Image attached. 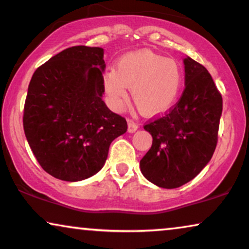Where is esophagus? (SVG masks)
I'll use <instances>...</instances> for the list:
<instances>
[{
	"label": "esophagus",
	"mask_w": 249,
	"mask_h": 249,
	"mask_svg": "<svg viewBox=\"0 0 249 249\" xmlns=\"http://www.w3.org/2000/svg\"><path fill=\"white\" fill-rule=\"evenodd\" d=\"M139 125L136 124L134 120H128V131L129 132H134L138 129Z\"/></svg>",
	"instance_id": "esophagus-1"
}]
</instances>
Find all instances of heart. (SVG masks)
<instances>
[{
	"label": "heart",
	"instance_id": "heart-1",
	"mask_svg": "<svg viewBox=\"0 0 249 249\" xmlns=\"http://www.w3.org/2000/svg\"><path fill=\"white\" fill-rule=\"evenodd\" d=\"M182 84L179 64L151 51L127 54L118 62L117 70L104 74L105 93L112 107L120 110L131 88L136 107L148 115L168 111L178 100Z\"/></svg>",
	"mask_w": 249,
	"mask_h": 249
}]
</instances>
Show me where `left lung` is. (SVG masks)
Here are the masks:
<instances>
[{
	"mask_svg": "<svg viewBox=\"0 0 249 249\" xmlns=\"http://www.w3.org/2000/svg\"><path fill=\"white\" fill-rule=\"evenodd\" d=\"M185 89L161 117L144 125L152 147L141 160V170L162 188H177L195 178L210 162L217 144L222 96L202 64L187 57Z\"/></svg>",
	"mask_w": 249,
	"mask_h": 249,
	"instance_id": "obj_1",
	"label": "left lung"
}]
</instances>
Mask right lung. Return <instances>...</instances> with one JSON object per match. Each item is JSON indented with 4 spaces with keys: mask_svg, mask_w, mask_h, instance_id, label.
Instances as JSON below:
<instances>
[{
    "mask_svg": "<svg viewBox=\"0 0 249 249\" xmlns=\"http://www.w3.org/2000/svg\"><path fill=\"white\" fill-rule=\"evenodd\" d=\"M103 54L101 47H69L37 68L29 83L23 130L37 162L56 179L94 176L128 129L102 100Z\"/></svg>",
    "mask_w": 249,
    "mask_h": 249,
    "instance_id": "add662e5",
    "label": "right lung"
}]
</instances>
